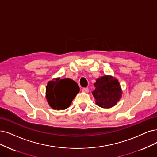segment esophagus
<instances>
[{
  "mask_svg": "<svg viewBox=\"0 0 157 157\" xmlns=\"http://www.w3.org/2000/svg\"><path fill=\"white\" fill-rule=\"evenodd\" d=\"M89 90V89L87 87H84V88L82 89V91L84 92H88Z\"/></svg>",
  "mask_w": 157,
  "mask_h": 157,
  "instance_id": "obj_1",
  "label": "esophagus"
}]
</instances>
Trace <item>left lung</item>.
Wrapping results in <instances>:
<instances>
[{"mask_svg":"<svg viewBox=\"0 0 157 157\" xmlns=\"http://www.w3.org/2000/svg\"><path fill=\"white\" fill-rule=\"evenodd\" d=\"M95 90L92 92L96 103L102 108L114 106L121 95L118 81L109 75L98 78L94 83Z\"/></svg>","mask_w":157,"mask_h":157,"instance_id":"obj_1","label":"left lung"}]
</instances>
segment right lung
<instances>
[{
	"instance_id": "add662e5",
	"label": "right lung",
	"mask_w": 157,
	"mask_h": 157,
	"mask_svg": "<svg viewBox=\"0 0 157 157\" xmlns=\"http://www.w3.org/2000/svg\"><path fill=\"white\" fill-rule=\"evenodd\" d=\"M46 99L54 109L64 110L71 105L79 91L78 85L69 78L56 79L46 86Z\"/></svg>"
}]
</instances>
